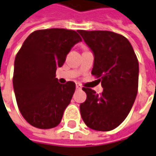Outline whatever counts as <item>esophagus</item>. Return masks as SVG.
I'll use <instances>...</instances> for the list:
<instances>
[{
	"label": "esophagus",
	"instance_id": "34e87169",
	"mask_svg": "<svg viewBox=\"0 0 156 156\" xmlns=\"http://www.w3.org/2000/svg\"><path fill=\"white\" fill-rule=\"evenodd\" d=\"M76 88H77L78 90H81V88H82V86H81L80 84H78V83H77V84H76Z\"/></svg>",
	"mask_w": 156,
	"mask_h": 156
}]
</instances>
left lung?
<instances>
[{"mask_svg":"<svg viewBox=\"0 0 156 156\" xmlns=\"http://www.w3.org/2000/svg\"><path fill=\"white\" fill-rule=\"evenodd\" d=\"M94 55L91 74L101 82V95L83 88L87 98L80 113L87 126L108 131L118 127L129 114L138 88L139 66L133 48L122 35L108 30H78Z\"/></svg>","mask_w":156,"mask_h":156,"instance_id":"8db88e82","label":"left lung"}]
</instances>
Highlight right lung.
Masks as SVG:
<instances>
[{
	"label": "right lung",
	"mask_w": 156,
	"mask_h": 156,
	"mask_svg": "<svg viewBox=\"0 0 156 156\" xmlns=\"http://www.w3.org/2000/svg\"><path fill=\"white\" fill-rule=\"evenodd\" d=\"M82 39L75 30H36L25 39L14 61L13 90L23 117L31 126L50 129L61 121L76 85L58 82L56 69Z\"/></svg>",
	"instance_id": "obj_1"
}]
</instances>
